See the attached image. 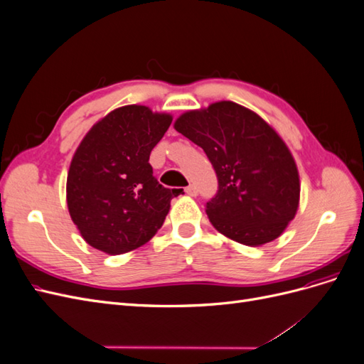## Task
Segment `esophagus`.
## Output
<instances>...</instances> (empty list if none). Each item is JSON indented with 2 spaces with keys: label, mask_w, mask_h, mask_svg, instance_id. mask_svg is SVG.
I'll use <instances>...</instances> for the list:
<instances>
[{
  "label": "esophagus",
  "mask_w": 364,
  "mask_h": 364,
  "mask_svg": "<svg viewBox=\"0 0 364 364\" xmlns=\"http://www.w3.org/2000/svg\"><path fill=\"white\" fill-rule=\"evenodd\" d=\"M185 193L188 194V196H191V197H196V196H197V188H196L194 185H188V186H186V188H185Z\"/></svg>",
  "instance_id": "34e87169"
}]
</instances>
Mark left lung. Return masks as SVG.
<instances>
[{"label":"left lung","instance_id":"8db88e82","mask_svg":"<svg viewBox=\"0 0 364 364\" xmlns=\"http://www.w3.org/2000/svg\"><path fill=\"white\" fill-rule=\"evenodd\" d=\"M174 129L205 150L217 173L218 193L206 214L220 234L255 247L287 229L299 208V171L266 119L222 100L183 112Z\"/></svg>","mask_w":364,"mask_h":364}]
</instances>
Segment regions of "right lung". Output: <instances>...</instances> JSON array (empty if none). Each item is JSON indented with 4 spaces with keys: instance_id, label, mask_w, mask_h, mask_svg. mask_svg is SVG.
<instances>
[{
    "instance_id": "add662e5",
    "label": "right lung",
    "mask_w": 364,
    "mask_h": 364,
    "mask_svg": "<svg viewBox=\"0 0 364 364\" xmlns=\"http://www.w3.org/2000/svg\"><path fill=\"white\" fill-rule=\"evenodd\" d=\"M173 115L149 106L114 109L87 130L67 178V205L87 245L119 255L146 245L161 229L173 196L156 181L150 153Z\"/></svg>"
}]
</instances>
